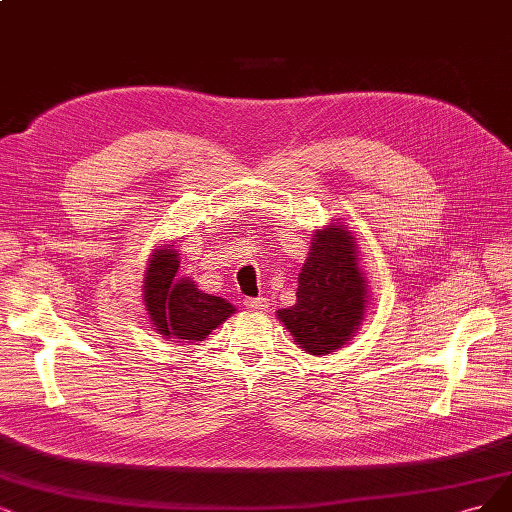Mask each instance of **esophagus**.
Segmentation results:
<instances>
[{
    "label": "esophagus",
    "mask_w": 512,
    "mask_h": 512,
    "mask_svg": "<svg viewBox=\"0 0 512 512\" xmlns=\"http://www.w3.org/2000/svg\"><path fill=\"white\" fill-rule=\"evenodd\" d=\"M244 306L249 308V310H253V312H266L270 308L266 297H249V299H244Z\"/></svg>",
    "instance_id": "1"
}]
</instances>
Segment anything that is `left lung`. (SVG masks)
I'll return each instance as SVG.
<instances>
[{"instance_id":"1","label":"left lung","mask_w":512,"mask_h":512,"mask_svg":"<svg viewBox=\"0 0 512 512\" xmlns=\"http://www.w3.org/2000/svg\"><path fill=\"white\" fill-rule=\"evenodd\" d=\"M358 244L344 223L316 230L301 268L297 304L276 312L297 348L327 356L344 348L369 308V282L361 270Z\"/></svg>"}]
</instances>
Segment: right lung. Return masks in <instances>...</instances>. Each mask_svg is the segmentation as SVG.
Here are the masks:
<instances>
[{
    "label": "right lung",
    "mask_w": 512,
    "mask_h": 512,
    "mask_svg": "<svg viewBox=\"0 0 512 512\" xmlns=\"http://www.w3.org/2000/svg\"><path fill=\"white\" fill-rule=\"evenodd\" d=\"M175 242L158 246L145 268L143 306L154 331L168 342H204L236 308L223 297L198 289L194 278L179 276Z\"/></svg>",
    "instance_id": "right-lung-1"
}]
</instances>
